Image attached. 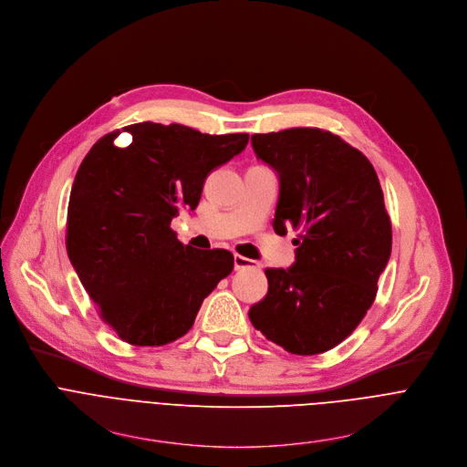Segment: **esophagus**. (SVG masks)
Returning a JSON list of instances; mask_svg holds the SVG:
<instances>
[{"instance_id":"34e87169","label":"esophagus","mask_w":467,"mask_h":467,"mask_svg":"<svg viewBox=\"0 0 467 467\" xmlns=\"http://www.w3.org/2000/svg\"><path fill=\"white\" fill-rule=\"evenodd\" d=\"M234 267H235V271H243V269H255V267H260V265H257L252 260H248V257H244L241 254H235L234 255Z\"/></svg>"}]
</instances>
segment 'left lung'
<instances>
[{"mask_svg":"<svg viewBox=\"0 0 467 467\" xmlns=\"http://www.w3.org/2000/svg\"><path fill=\"white\" fill-rule=\"evenodd\" d=\"M252 146L280 176L275 232L300 234L293 267L265 271L269 291L250 323L291 354L327 352L366 317L389 260L379 176L364 153L319 128L255 133Z\"/></svg>","mask_w":467,"mask_h":467,"instance_id":"8db88e82","label":"left lung"}]
</instances>
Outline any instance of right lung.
Wrapping results in <instances>:
<instances>
[{
    "label": "right lung",
    "instance_id": "obj_1",
    "mask_svg": "<svg viewBox=\"0 0 467 467\" xmlns=\"http://www.w3.org/2000/svg\"><path fill=\"white\" fill-rule=\"evenodd\" d=\"M120 132L132 135L117 147ZM248 133L210 135L139 122L103 135L81 161L68 202L67 252L101 321L135 347L185 336L203 298L234 271L228 250L183 244L171 228L196 210L213 169Z\"/></svg>",
    "mask_w": 467,
    "mask_h": 467
}]
</instances>
